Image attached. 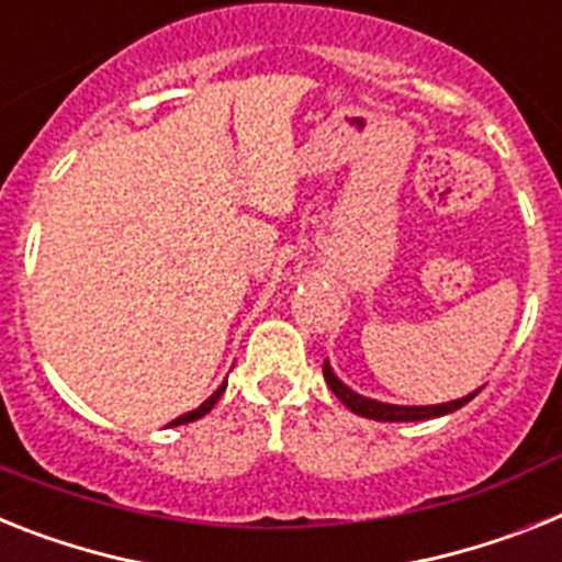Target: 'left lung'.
I'll list each match as a JSON object with an SVG mask.
<instances>
[{
  "mask_svg": "<svg viewBox=\"0 0 562 562\" xmlns=\"http://www.w3.org/2000/svg\"><path fill=\"white\" fill-rule=\"evenodd\" d=\"M323 374H325V383H328V389H331L334 394H337V397L342 400V403H346L353 414H360V417H369V419H383V423H414V419L442 417V414L457 412L460 405H465L469 400L477 397V391H474V394H469V397L451 400V403H442V405H389V403H376V400L353 394L348 385H342L337 376H334V371L328 362H323Z\"/></svg>",
  "mask_w": 562,
  "mask_h": 562,
  "instance_id": "8db88e82",
  "label": "left lung"
}]
</instances>
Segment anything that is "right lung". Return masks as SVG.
Listing matches in <instances>:
<instances>
[{
	"label": "right lung",
	"instance_id": "add662e5",
	"mask_svg": "<svg viewBox=\"0 0 562 562\" xmlns=\"http://www.w3.org/2000/svg\"><path fill=\"white\" fill-rule=\"evenodd\" d=\"M225 385H228V383H223V385H220V389H216V391H214V394H211V397H209V400H205V403H202V405H200V408H196V412H188V414H182V417H177V419H173L171 426H182V423H193V419H200V417H205V414H209V412H211V408H214V405H216V400L223 397V391H225Z\"/></svg>",
	"mask_w": 562,
	"mask_h": 562
}]
</instances>
